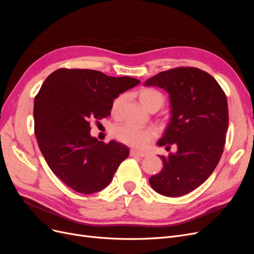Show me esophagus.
Returning a JSON list of instances; mask_svg holds the SVG:
<instances>
[{
	"label": "esophagus",
	"mask_w": 254,
	"mask_h": 254,
	"mask_svg": "<svg viewBox=\"0 0 254 254\" xmlns=\"http://www.w3.org/2000/svg\"><path fill=\"white\" fill-rule=\"evenodd\" d=\"M129 155L130 156H139V157H144L147 155V153L146 152H141V151H138L136 149H131L130 152H129Z\"/></svg>",
	"instance_id": "obj_1"
}]
</instances>
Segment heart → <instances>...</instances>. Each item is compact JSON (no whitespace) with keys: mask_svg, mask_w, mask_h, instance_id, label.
Here are the masks:
<instances>
[{"mask_svg":"<svg viewBox=\"0 0 254 254\" xmlns=\"http://www.w3.org/2000/svg\"><path fill=\"white\" fill-rule=\"evenodd\" d=\"M138 97L146 109H150L152 106H158L161 108L165 102L163 93L152 88L141 89L138 93ZM123 100L124 97L120 96L113 101L111 106L112 113H117ZM113 134L118 141L139 149L147 147L155 137V131L152 128L140 127L129 123H124L114 127Z\"/></svg>","mask_w":254,"mask_h":254,"instance_id":"b5f03b06","label":"heart"}]
</instances>
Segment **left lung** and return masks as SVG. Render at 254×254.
Wrapping results in <instances>:
<instances>
[{"label": "left lung", "instance_id": "obj_1", "mask_svg": "<svg viewBox=\"0 0 254 254\" xmlns=\"http://www.w3.org/2000/svg\"><path fill=\"white\" fill-rule=\"evenodd\" d=\"M145 86L164 88L170 96L171 119L159 146L176 152L161 155L164 168L149 179L166 196H180L204 183L223 152L229 127L228 100L216 80L192 66H179L146 80Z\"/></svg>", "mask_w": 254, "mask_h": 254}]
</instances>
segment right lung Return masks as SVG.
I'll use <instances>...</instances> for the list:
<instances>
[{"instance_id": "obj_1", "label": "right lung", "mask_w": 254, "mask_h": 254, "mask_svg": "<svg viewBox=\"0 0 254 254\" xmlns=\"http://www.w3.org/2000/svg\"><path fill=\"white\" fill-rule=\"evenodd\" d=\"M139 83L87 69L63 68L45 79L34 101L35 135L53 174L75 191L104 190L128 156L126 145L91 137L89 122L109 116L114 99Z\"/></svg>"}]
</instances>
